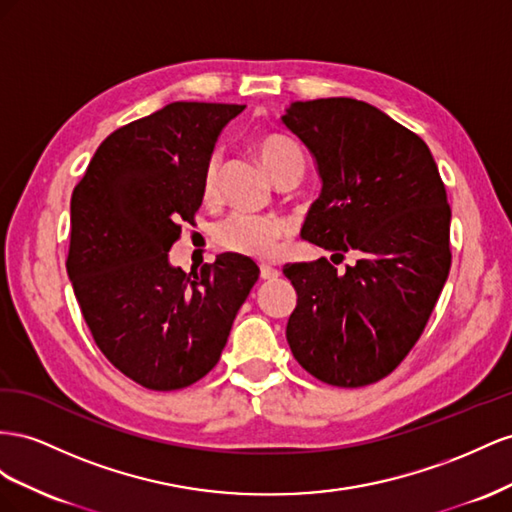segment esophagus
<instances>
[{
    "label": "esophagus",
    "instance_id": "esophagus-1",
    "mask_svg": "<svg viewBox=\"0 0 512 512\" xmlns=\"http://www.w3.org/2000/svg\"><path fill=\"white\" fill-rule=\"evenodd\" d=\"M259 274H261V279H264V281H274V279H279V276H281L279 270L272 268V266H266V264L259 266Z\"/></svg>",
    "mask_w": 512,
    "mask_h": 512
}]
</instances>
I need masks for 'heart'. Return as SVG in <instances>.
Segmentation results:
<instances>
[{
	"instance_id": "1",
	"label": "heart",
	"mask_w": 512,
	"mask_h": 512,
	"mask_svg": "<svg viewBox=\"0 0 512 512\" xmlns=\"http://www.w3.org/2000/svg\"><path fill=\"white\" fill-rule=\"evenodd\" d=\"M255 150L261 158V163L268 173L279 182L287 175H296L302 171V150L300 145L283 135V133H268L261 135L255 143ZM218 178H221V154L214 152L206 169H203L201 191L208 201L218 193ZM289 233V225L279 216H261L238 212L229 216L225 223L216 229V242L227 251L253 257V259H270L281 248L283 238Z\"/></svg>"
}]
</instances>
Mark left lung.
I'll return each instance as SVG.
<instances>
[{"label": "left lung", "mask_w": 512, "mask_h": 512, "mask_svg": "<svg viewBox=\"0 0 512 512\" xmlns=\"http://www.w3.org/2000/svg\"><path fill=\"white\" fill-rule=\"evenodd\" d=\"M283 124L311 150L321 193L300 236L334 257L287 264L298 304L287 343L302 369L360 388L399 367L420 339L450 270V206L435 160L412 130L354 98L298 100Z\"/></svg>", "instance_id": "left-lung-1"}]
</instances>
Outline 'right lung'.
Returning <instances> with one entry per match:
<instances>
[{
	"mask_svg": "<svg viewBox=\"0 0 512 512\" xmlns=\"http://www.w3.org/2000/svg\"><path fill=\"white\" fill-rule=\"evenodd\" d=\"M244 105L171 102L98 145L70 199L66 270L102 354L133 382L178 390L208 375L259 279L223 253L199 272L169 264L203 201L214 143Z\"/></svg>",
	"mask_w": 512,
	"mask_h": 512,
	"instance_id": "add662e5",
	"label": "right lung"
}]
</instances>
